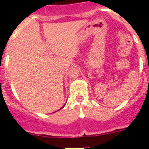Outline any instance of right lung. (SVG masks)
<instances>
[{
    "label": "right lung",
    "mask_w": 149,
    "mask_h": 149,
    "mask_svg": "<svg viewBox=\"0 0 149 149\" xmlns=\"http://www.w3.org/2000/svg\"><path fill=\"white\" fill-rule=\"evenodd\" d=\"M64 106H65V105H64ZM64 106H63V107H62V108H63V107H64ZM62 108H60V109H62ZM60 109H59V110H60Z\"/></svg>",
    "instance_id": "add662e5"
}]
</instances>
